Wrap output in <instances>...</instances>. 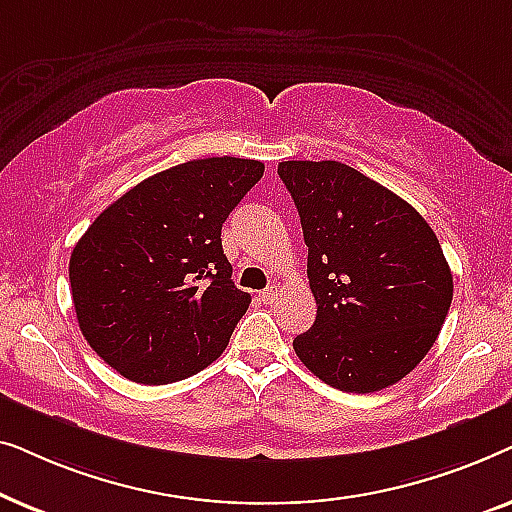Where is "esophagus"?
I'll return each mask as SVG.
<instances>
[{"instance_id":"1","label":"esophagus","mask_w":512,"mask_h":512,"mask_svg":"<svg viewBox=\"0 0 512 512\" xmlns=\"http://www.w3.org/2000/svg\"><path fill=\"white\" fill-rule=\"evenodd\" d=\"M275 298H277V286L272 284V286H268V289H265L263 293H261V300L265 305H270V303H275Z\"/></svg>"}]
</instances>
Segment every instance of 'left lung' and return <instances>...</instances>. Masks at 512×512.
<instances>
[{"label":"left lung","instance_id":"8db88e82","mask_svg":"<svg viewBox=\"0 0 512 512\" xmlns=\"http://www.w3.org/2000/svg\"><path fill=\"white\" fill-rule=\"evenodd\" d=\"M300 214L317 300L298 359L340 391L370 394L403 380L436 342L452 272L424 216L389 188L335 160L277 167Z\"/></svg>","mask_w":512,"mask_h":512}]
</instances>
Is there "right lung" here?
Returning <instances> with one entry per match:
<instances>
[{
	"label": "right lung",
	"mask_w": 512,
	"mask_h": 512,
	"mask_svg": "<svg viewBox=\"0 0 512 512\" xmlns=\"http://www.w3.org/2000/svg\"><path fill=\"white\" fill-rule=\"evenodd\" d=\"M263 170L230 156L174 165L121 195L76 242V319L116 373L170 384L223 354L251 296L230 279L221 226Z\"/></svg>",
	"instance_id": "1"
}]
</instances>
